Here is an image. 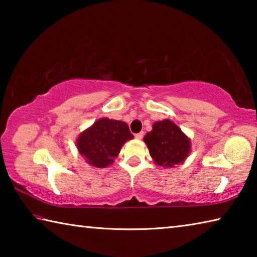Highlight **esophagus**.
<instances>
[{
	"instance_id": "obj_1",
	"label": "esophagus",
	"mask_w": 257,
	"mask_h": 257,
	"mask_svg": "<svg viewBox=\"0 0 257 257\" xmlns=\"http://www.w3.org/2000/svg\"><path fill=\"white\" fill-rule=\"evenodd\" d=\"M143 136H144V133H138V134H136L135 135V137H136V139H142L143 138Z\"/></svg>"
}]
</instances>
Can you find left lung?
Instances as JSON below:
<instances>
[{"mask_svg":"<svg viewBox=\"0 0 257 257\" xmlns=\"http://www.w3.org/2000/svg\"><path fill=\"white\" fill-rule=\"evenodd\" d=\"M144 142L154 163L163 168L184 164L191 151L190 138L173 122L165 119L153 123Z\"/></svg>","mask_w":257,"mask_h":257,"instance_id":"obj_1","label":"left lung"}]
</instances>
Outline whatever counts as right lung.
I'll return each mask as SVG.
<instances>
[{
  "label": "right lung",
  "mask_w": 257,
  "mask_h": 257,
  "mask_svg": "<svg viewBox=\"0 0 257 257\" xmlns=\"http://www.w3.org/2000/svg\"><path fill=\"white\" fill-rule=\"evenodd\" d=\"M128 124L120 120L102 118L80 133L77 150L94 168H106L114 162L125 142L133 139Z\"/></svg>",
  "instance_id": "1"
}]
</instances>
